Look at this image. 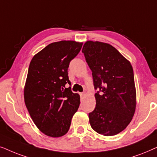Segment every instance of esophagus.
Returning <instances> with one entry per match:
<instances>
[{
	"label": "esophagus",
	"mask_w": 157,
	"mask_h": 157,
	"mask_svg": "<svg viewBox=\"0 0 157 157\" xmlns=\"http://www.w3.org/2000/svg\"><path fill=\"white\" fill-rule=\"evenodd\" d=\"M80 96H84L85 95V92H82V93H80Z\"/></svg>",
	"instance_id": "esophagus-1"
}]
</instances>
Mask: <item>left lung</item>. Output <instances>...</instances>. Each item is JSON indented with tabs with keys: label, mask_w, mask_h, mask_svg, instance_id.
<instances>
[{
	"label": "left lung",
	"mask_w": 157,
	"mask_h": 157,
	"mask_svg": "<svg viewBox=\"0 0 157 157\" xmlns=\"http://www.w3.org/2000/svg\"><path fill=\"white\" fill-rule=\"evenodd\" d=\"M82 53L92 71L96 105L89 113L92 128L114 136L130 124L136 109L134 75L130 62L110 44L87 41Z\"/></svg>",
	"instance_id": "obj_1"
}]
</instances>
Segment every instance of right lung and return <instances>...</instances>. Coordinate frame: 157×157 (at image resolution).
<instances>
[{"label": "right lung", "instance_id": "add662e5", "mask_svg": "<svg viewBox=\"0 0 157 157\" xmlns=\"http://www.w3.org/2000/svg\"><path fill=\"white\" fill-rule=\"evenodd\" d=\"M82 43L61 41L47 45L31 59L24 87V101L36 126L51 137L67 133L80 103L71 90L68 67ZM69 84L70 87L67 88Z\"/></svg>", "mask_w": 157, "mask_h": 157}]
</instances>
